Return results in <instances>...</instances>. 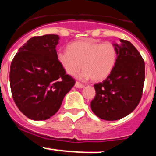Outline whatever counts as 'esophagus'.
I'll use <instances>...</instances> for the list:
<instances>
[{"instance_id": "1", "label": "esophagus", "mask_w": 156, "mask_h": 156, "mask_svg": "<svg viewBox=\"0 0 156 156\" xmlns=\"http://www.w3.org/2000/svg\"><path fill=\"white\" fill-rule=\"evenodd\" d=\"M75 87H77V88H83L84 87V84H81L80 82H76L75 84Z\"/></svg>"}]
</instances>
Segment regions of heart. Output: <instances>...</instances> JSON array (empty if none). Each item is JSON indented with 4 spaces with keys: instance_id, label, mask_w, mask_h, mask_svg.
Segmentation results:
<instances>
[{
    "instance_id": "b5f03b06",
    "label": "heart",
    "mask_w": 156,
    "mask_h": 156,
    "mask_svg": "<svg viewBox=\"0 0 156 156\" xmlns=\"http://www.w3.org/2000/svg\"><path fill=\"white\" fill-rule=\"evenodd\" d=\"M57 60L66 73L74 75L82 68L79 78L100 82L113 72L117 59V49L111 43H101L92 39L74 42L69 49H59Z\"/></svg>"
}]
</instances>
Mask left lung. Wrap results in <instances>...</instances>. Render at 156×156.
Instances as JSON below:
<instances>
[{
	"instance_id": "1",
	"label": "left lung",
	"mask_w": 156,
	"mask_h": 156,
	"mask_svg": "<svg viewBox=\"0 0 156 156\" xmlns=\"http://www.w3.org/2000/svg\"><path fill=\"white\" fill-rule=\"evenodd\" d=\"M117 59L113 72L103 82L94 84L95 98L90 108L99 118L117 120L132 113L141 100L145 81V62L127 40L114 43Z\"/></svg>"
}]
</instances>
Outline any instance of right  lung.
Masks as SVG:
<instances>
[{
	"instance_id": "obj_1",
	"label": "right lung",
	"mask_w": 156,
	"mask_h": 156,
	"mask_svg": "<svg viewBox=\"0 0 156 156\" xmlns=\"http://www.w3.org/2000/svg\"><path fill=\"white\" fill-rule=\"evenodd\" d=\"M58 35L31 38L18 50L10 70L13 99L19 110L33 120L50 118L75 85L57 60Z\"/></svg>"
}]
</instances>
